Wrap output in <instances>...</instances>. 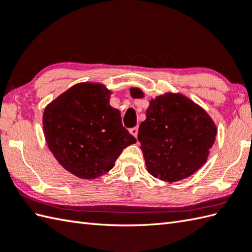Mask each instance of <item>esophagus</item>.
<instances>
[{
    "instance_id": "1",
    "label": "esophagus",
    "mask_w": 252,
    "mask_h": 252,
    "mask_svg": "<svg viewBox=\"0 0 252 252\" xmlns=\"http://www.w3.org/2000/svg\"><path fill=\"white\" fill-rule=\"evenodd\" d=\"M130 133L136 138L137 133H138V126H134V127H132V129H130Z\"/></svg>"
}]
</instances>
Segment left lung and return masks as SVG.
Wrapping results in <instances>:
<instances>
[{
    "label": "left lung",
    "instance_id": "left-lung-1",
    "mask_svg": "<svg viewBox=\"0 0 252 252\" xmlns=\"http://www.w3.org/2000/svg\"><path fill=\"white\" fill-rule=\"evenodd\" d=\"M133 98H143L131 88ZM218 133L207 111L181 93H165L149 101L137 138L147 171L169 183L194 174L207 162Z\"/></svg>",
    "mask_w": 252,
    "mask_h": 252
}]
</instances>
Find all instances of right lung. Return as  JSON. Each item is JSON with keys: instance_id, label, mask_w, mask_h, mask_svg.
<instances>
[{"instance_id": "obj_1", "label": "right lung", "mask_w": 252, "mask_h": 252, "mask_svg": "<svg viewBox=\"0 0 252 252\" xmlns=\"http://www.w3.org/2000/svg\"><path fill=\"white\" fill-rule=\"evenodd\" d=\"M104 84L73 85L45 107L43 132L49 149L63 169L80 179L108 172L123 148L136 143L109 105Z\"/></svg>"}]
</instances>
